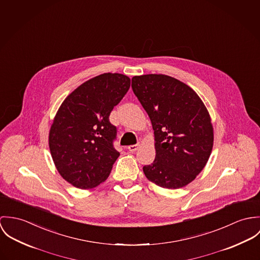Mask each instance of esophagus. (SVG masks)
I'll return each mask as SVG.
<instances>
[{
	"instance_id": "1",
	"label": "esophagus",
	"mask_w": 260,
	"mask_h": 260,
	"mask_svg": "<svg viewBox=\"0 0 260 260\" xmlns=\"http://www.w3.org/2000/svg\"><path fill=\"white\" fill-rule=\"evenodd\" d=\"M139 147H140V144H133V145H128V146H127V149H128L131 152H135V151H137V150L139 149Z\"/></svg>"
}]
</instances>
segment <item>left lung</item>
Segmentation results:
<instances>
[{"label":"left lung","mask_w":260,"mask_h":260,"mask_svg":"<svg viewBox=\"0 0 260 260\" xmlns=\"http://www.w3.org/2000/svg\"><path fill=\"white\" fill-rule=\"evenodd\" d=\"M132 87L154 131L155 158L143 168L146 178L169 189L187 185L205 167L213 146L204 104L191 87L166 75L136 76Z\"/></svg>","instance_id":"8db88e82"}]
</instances>
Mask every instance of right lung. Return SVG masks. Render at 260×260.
<instances>
[{
	"label": "right lung",
	"mask_w": 260,
	"mask_h": 260,
	"mask_svg": "<svg viewBox=\"0 0 260 260\" xmlns=\"http://www.w3.org/2000/svg\"><path fill=\"white\" fill-rule=\"evenodd\" d=\"M131 87V79L106 73L77 87L62 102L49 134V146L61 177L88 189L110 175L119 152L109 116Z\"/></svg>",
	"instance_id": "1"
}]
</instances>
